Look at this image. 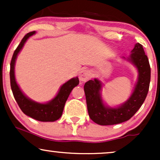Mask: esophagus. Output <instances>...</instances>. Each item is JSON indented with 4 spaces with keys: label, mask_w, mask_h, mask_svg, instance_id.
Segmentation results:
<instances>
[{
    "label": "esophagus",
    "mask_w": 160,
    "mask_h": 160,
    "mask_svg": "<svg viewBox=\"0 0 160 160\" xmlns=\"http://www.w3.org/2000/svg\"><path fill=\"white\" fill-rule=\"evenodd\" d=\"M90 71H88V70H82L81 71L79 74V79L82 82L87 81L89 80V78H90Z\"/></svg>",
    "instance_id": "34e87169"
}]
</instances>
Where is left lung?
Instances as JSON below:
<instances>
[{
    "label": "left lung",
    "mask_w": 160,
    "mask_h": 160,
    "mask_svg": "<svg viewBox=\"0 0 160 160\" xmlns=\"http://www.w3.org/2000/svg\"><path fill=\"white\" fill-rule=\"evenodd\" d=\"M122 59L130 62L138 71V79L135 87L126 102L116 107L104 103L102 98V82L95 78L84 85L87 110L90 119L101 126H110L126 122L129 120L144 103L150 82V67L148 56L142 45L137 43L128 58Z\"/></svg>",
    "instance_id": "obj_1"
}]
</instances>
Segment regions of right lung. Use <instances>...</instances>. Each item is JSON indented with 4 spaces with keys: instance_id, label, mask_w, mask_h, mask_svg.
Wrapping results in <instances>:
<instances>
[{
    "instance_id": "1",
    "label": "right lung",
    "mask_w": 160,
    "mask_h": 160,
    "mask_svg": "<svg viewBox=\"0 0 160 160\" xmlns=\"http://www.w3.org/2000/svg\"><path fill=\"white\" fill-rule=\"evenodd\" d=\"M35 32L28 33L22 38L21 43L18 46L16 50L14 51L10 62V77L11 89L20 109L25 115L36 120L41 121V122H54L62 117L66 101L72 89L79 84V79L78 77H76L68 80L63 85L61 86L56 96L46 103L37 102L24 94L16 80V60L20 51L22 49L27 40L30 37L35 34Z\"/></svg>"
}]
</instances>
